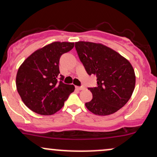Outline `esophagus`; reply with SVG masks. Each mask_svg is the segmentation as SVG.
Returning a JSON list of instances; mask_svg holds the SVG:
<instances>
[{"instance_id":"esophagus-1","label":"esophagus","mask_w":157,"mask_h":157,"mask_svg":"<svg viewBox=\"0 0 157 157\" xmlns=\"http://www.w3.org/2000/svg\"><path fill=\"white\" fill-rule=\"evenodd\" d=\"M76 89H78V90H83V89H85V87L84 86H76Z\"/></svg>"}]
</instances>
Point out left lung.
I'll return each instance as SVG.
<instances>
[{"instance_id": "left-lung-1", "label": "left lung", "mask_w": 157, "mask_h": 157, "mask_svg": "<svg viewBox=\"0 0 157 157\" xmlns=\"http://www.w3.org/2000/svg\"><path fill=\"white\" fill-rule=\"evenodd\" d=\"M75 48L88 75L97 77V86L88 89L92 93V99L86 103L87 109L95 115H108L123 107L136 84L130 62L101 44L78 42Z\"/></svg>"}]
</instances>
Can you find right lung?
<instances>
[{"label": "right lung", "instance_id": "obj_1", "mask_svg": "<svg viewBox=\"0 0 157 157\" xmlns=\"http://www.w3.org/2000/svg\"><path fill=\"white\" fill-rule=\"evenodd\" d=\"M74 46L73 42H53L33 53L19 67L17 90L33 112L43 115L54 114L75 91V86L63 82L64 76L59 75V68L61 56Z\"/></svg>", "mask_w": 157, "mask_h": 157}]
</instances>
